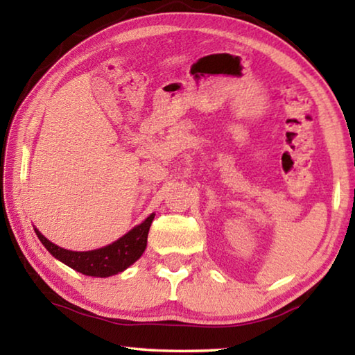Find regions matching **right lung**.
Segmentation results:
<instances>
[{"mask_svg": "<svg viewBox=\"0 0 355 355\" xmlns=\"http://www.w3.org/2000/svg\"><path fill=\"white\" fill-rule=\"evenodd\" d=\"M153 218L155 214H150L142 224L136 225L127 235L119 238L117 241L106 245V248L87 252L62 249L48 241L37 228H34V232L46 250L71 269L84 275H91V277H110V275L125 271L136 260H139L147 248V236Z\"/></svg>", "mask_w": 355, "mask_h": 355, "instance_id": "1", "label": "right lung"}]
</instances>
